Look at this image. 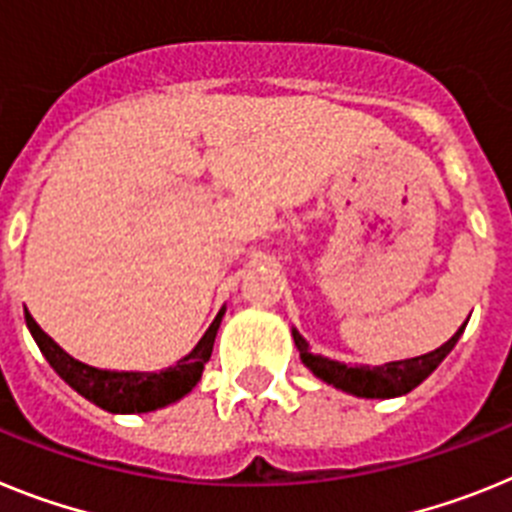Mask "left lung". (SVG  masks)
Wrapping results in <instances>:
<instances>
[{
	"mask_svg": "<svg viewBox=\"0 0 512 512\" xmlns=\"http://www.w3.org/2000/svg\"><path fill=\"white\" fill-rule=\"evenodd\" d=\"M466 324H461L459 332L451 337L448 342H443L441 348H435L433 353L417 355V358H407V361H391L384 366H345L340 361H330L324 355H314L309 350V342L299 335L296 330H291L293 342L299 348L301 361L309 368L317 379L327 381L335 389L348 391L355 397L366 399H389V397H402L407 391H412L415 386H420L422 381L428 379L435 368L441 366V361L453 350V345L459 342L461 332H464Z\"/></svg>",
	"mask_w": 512,
	"mask_h": 512,
	"instance_id": "8db88e82",
	"label": "left lung"
}]
</instances>
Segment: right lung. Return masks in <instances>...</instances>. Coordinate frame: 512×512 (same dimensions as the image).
I'll return each mask as SVG.
<instances>
[{"mask_svg":"<svg viewBox=\"0 0 512 512\" xmlns=\"http://www.w3.org/2000/svg\"><path fill=\"white\" fill-rule=\"evenodd\" d=\"M224 311L226 309H221L216 314L206 335L198 340V345L185 358L157 373L102 371V368L87 366V363L71 358L64 348H59L41 330V324L30 317L28 309H25V322H28L30 335L38 342L41 353L46 355V361L51 363L53 371L59 373L71 389L79 391L84 399H90L102 410L115 412V415H133V412H151L159 410V407H167V404L185 397L188 391H193V386L201 381L203 366H206L213 353V340H216Z\"/></svg>","mask_w":512,"mask_h":512,"instance_id":"right-lung-1","label":"right lung"}]
</instances>
